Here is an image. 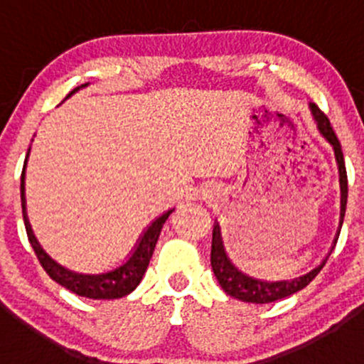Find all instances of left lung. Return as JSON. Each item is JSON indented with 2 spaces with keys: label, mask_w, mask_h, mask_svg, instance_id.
<instances>
[{
  "label": "left lung",
  "mask_w": 364,
  "mask_h": 364,
  "mask_svg": "<svg viewBox=\"0 0 364 364\" xmlns=\"http://www.w3.org/2000/svg\"><path fill=\"white\" fill-rule=\"evenodd\" d=\"M310 111L314 119L317 121V128L321 132L322 137L331 144L333 151H335L336 165H338V176H340V223L338 230H336V236L333 240V247L329 250L328 255L322 259V262L317 267H314L308 273L301 274L296 278H287V280H262V278L250 277V274L243 273L240 267H236V264L229 259L227 255L225 247H223L222 240V230H220V223L215 222L213 225V241H211V267L213 273H215L216 280H218L220 287L227 292L230 297H236V299L245 301V303H255V304H266L273 303V301L284 299V297L296 294L301 289L306 287L318 273L324 267L326 260L331 255L333 248H335L336 241H338L341 223H343L345 216V205H347V171H345V161H343V153H341L340 141L336 139L335 132H333L331 123H329L328 116L324 112L318 111V107L315 104H310Z\"/></svg>",
  "instance_id": "1"
}]
</instances>
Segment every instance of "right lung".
<instances>
[{"mask_svg": "<svg viewBox=\"0 0 364 364\" xmlns=\"http://www.w3.org/2000/svg\"><path fill=\"white\" fill-rule=\"evenodd\" d=\"M87 84L75 87L67 98L72 97L75 91H79L80 87H86ZM29 159V149L28 155H26L24 167H23V176H21V203H23V216H24V225L26 232H28V240L31 243L33 250H35L36 257H38L40 264L46 269V273L53 278L56 284H60L61 287L68 289L73 294L90 297V299H119V297L128 296L132 291L137 289V285L141 284L142 277H144L146 269H148V264L151 260L153 252H155L156 241L161 232V227L167 222L168 215L174 211V208L167 209L164 215L156 216L151 223L144 229V232L141 234V237L135 243L134 250L130 252V255L127 257L124 262H121L119 266H116L114 269L104 271V273H79V271H72L68 267L61 266L60 262L53 259L46 250L42 248V245L38 243V240L35 237L31 229V223H29L28 211H26V165H28Z\"/></svg>", "mask_w": 364, "mask_h": 364, "instance_id": "obj_1", "label": "right lung"}]
</instances>
